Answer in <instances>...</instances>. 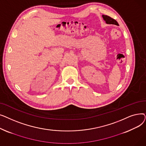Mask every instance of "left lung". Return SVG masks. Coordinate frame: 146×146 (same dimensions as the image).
Segmentation results:
<instances>
[{"instance_id": "8db88e82", "label": "left lung", "mask_w": 146, "mask_h": 146, "mask_svg": "<svg viewBox=\"0 0 146 146\" xmlns=\"http://www.w3.org/2000/svg\"><path fill=\"white\" fill-rule=\"evenodd\" d=\"M102 17L104 18V19L105 21L106 24H113V25H118V23L117 22V21L116 20H115L114 19L112 18L111 17L107 16V15H102Z\"/></svg>"}]
</instances>
